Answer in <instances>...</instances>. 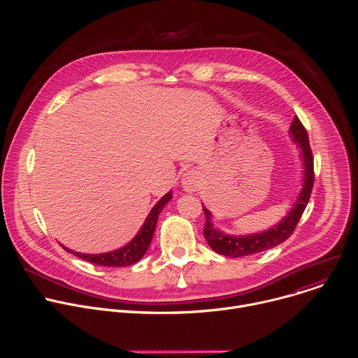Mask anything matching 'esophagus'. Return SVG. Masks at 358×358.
Wrapping results in <instances>:
<instances>
[{
  "mask_svg": "<svg viewBox=\"0 0 358 358\" xmlns=\"http://www.w3.org/2000/svg\"><path fill=\"white\" fill-rule=\"evenodd\" d=\"M181 182H182V188L187 192H194L201 185V176H199V173L196 170H189V171H187L182 176Z\"/></svg>",
  "mask_w": 358,
  "mask_h": 358,
  "instance_id": "34e87169",
  "label": "esophagus"
}]
</instances>
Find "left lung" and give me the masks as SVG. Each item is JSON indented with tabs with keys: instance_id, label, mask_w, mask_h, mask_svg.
<instances>
[{
	"instance_id": "obj_1",
	"label": "left lung",
	"mask_w": 358,
	"mask_h": 358,
	"mask_svg": "<svg viewBox=\"0 0 358 358\" xmlns=\"http://www.w3.org/2000/svg\"><path fill=\"white\" fill-rule=\"evenodd\" d=\"M290 134L293 136V141L297 143V145L301 148V159L304 166V180H303V188L297 196V202L292 211L285 217V220L280 221V224L272 227L271 229L253 234L246 236H232L227 235L218 229H215L211 224V213L202 206L203 213H206V227H203V236H206L208 245L211 249H214L217 253L224 255V257L229 258H242L248 257V255L259 253L264 250H268L271 248L278 246L279 243L285 242L294 231L299 220L303 215V211L308 206V202L312 195L313 184H315V163H313V155L312 148L309 144L308 131H306L304 126L299 120L297 116H294L292 126H290Z\"/></svg>"
}]
</instances>
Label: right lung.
Returning <instances> with one entry per match:
<instances>
[{
  "mask_svg": "<svg viewBox=\"0 0 358 358\" xmlns=\"http://www.w3.org/2000/svg\"><path fill=\"white\" fill-rule=\"evenodd\" d=\"M171 199V192H167L152 210L150 211L148 217L145 218L141 229L138 231V234L133 238V241H130L126 246L113 250V252H108V253H99V255H86V253H79V252H73L68 248H65L68 252L76 255L78 258H82L93 265H99V266H109V268H122V266H129L133 265L136 262H138L144 253L148 249V245L152 239V235H155V229L157 225V220L159 215L162 213V210L164 208L166 203Z\"/></svg>",
  "mask_w": 358,
  "mask_h": 358,
  "instance_id": "add662e5",
  "label": "right lung"
}]
</instances>
